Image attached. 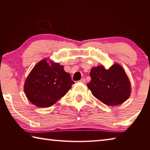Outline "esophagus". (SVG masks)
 I'll return each instance as SVG.
<instances>
[{"label": "esophagus", "mask_w": 150, "mask_h": 150, "mask_svg": "<svg viewBox=\"0 0 150 150\" xmlns=\"http://www.w3.org/2000/svg\"><path fill=\"white\" fill-rule=\"evenodd\" d=\"M81 83H85L86 82V80H85V78H82L79 81Z\"/></svg>", "instance_id": "34e87169"}]
</instances>
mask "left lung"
Here are the masks:
<instances>
[{
  "label": "left lung",
  "mask_w": 150,
  "mask_h": 150,
  "mask_svg": "<svg viewBox=\"0 0 150 150\" xmlns=\"http://www.w3.org/2000/svg\"><path fill=\"white\" fill-rule=\"evenodd\" d=\"M91 80L87 85L95 97L106 105H120L130 95V83L123 68L114 64L106 69L104 66L93 67Z\"/></svg>",
  "instance_id": "1"
}]
</instances>
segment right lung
<instances>
[{"instance_id": "1", "label": "right lung", "mask_w": 150, "mask_h": 150, "mask_svg": "<svg viewBox=\"0 0 150 150\" xmlns=\"http://www.w3.org/2000/svg\"><path fill=\"white\" fill-rule=\"evenodd\" d=\"M74 82L59 63L43 59L27 77L24 92L28 99L38 107H50L68 92Z\"/></svg>"}]
</instances>
